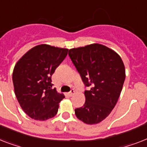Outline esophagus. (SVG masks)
Listing matches in <instances>:
<instances>
[{"label":"esophagus","instance_id":"34e87169","mask_svg":"<svg viewBox=\"0 0 147 147\" xmlns=\"http://www.w3.org/2000/svg\"><path fill=\"white\" fill-rule=\"evenodd\" d=\"M76 94V90H74V89H71V91H70V92L69 93V95H70V96H73V95H74V94Z\"/></svg>","mask_w":147,"mask_h":147}]
</instances>
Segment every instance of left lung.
Masks as SVG:
<instances>
[{
    "instance_id": "obj_1",
    "label": "left lung",
    "mask_w": 147,
    "mask_h": 147,
    "mask_svg": "<svg viewBox=\"0 0 147 147\" xmlns=\"http://www.w3.org/2000/svg\"><path fill=\"white\" fill-rule=\"evenodd\" d=\"M71 61L90 90L84 91V107L75 109L78 119L88 125L98 124L116 105L125 79L121 57L105 45L91 44L69 51Z\"/></svg>"
}]
</instances>
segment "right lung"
<instances>
[{"label": "right lung", "instance_id": "obj_1", "mask_svg": "<svg viewBox=\"0 0 147 147\" xmlns=\"http://www.w3.org/2000/svg\"><path fill=\"white\" fill-rule=\"evenodd\" d=\"M69 49L40 45L27 51L13 71L15 95L22 110L33 119L45 121L57 115L65 95L52 89L51 76Z\"/></svg>", "mask_w": 147, "mask_h": 147}]
</instances>
